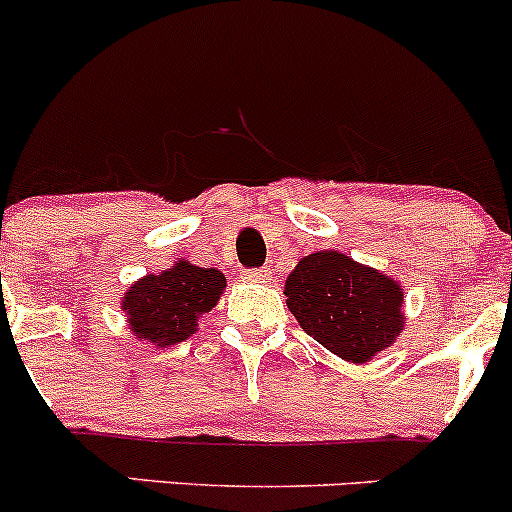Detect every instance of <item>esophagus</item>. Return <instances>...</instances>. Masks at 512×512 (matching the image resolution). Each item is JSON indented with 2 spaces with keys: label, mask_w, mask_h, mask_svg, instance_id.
Instances as JSON below:
<instances>
[{
  "label": "esophagus",
  "mask_w": 512,
  "mask_h": 512,
  "mask_svg": "<svg viewBox=\"0 0 512 512\" xmlns=\"http://www.w3.org/2000/svg\"><path fill=\"white\" fill-rule=\"evenodd\" d=\"M243 279L250 281V284H267V281H272V269H245Z\"/></svg>",
  "instance_id": "34e87169"
}]
</instances>
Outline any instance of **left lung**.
<instances>
[{
    "label": "left lung",
    "mask_w": 512,
    "mask_h": 512,
    "mask_svg": "<svg viewBox=\"0 0 512 512\" xmlns=\"http://www.w3.org/2000/svg\"><path fill=\"white\" fill-rule=\"evenodd\" d=\"M286 305L315 342L351 363H368L404 330L399 281L339 250L301 257L286 276Z\"/></svg>",
    "instance_id": "left-lung-1"
}]
</instances>
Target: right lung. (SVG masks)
I'll use <instances>...</instances> for the list:
<instances>
[{"instance_id": "obj_1", "label": "right lung", "mask_w": 512, "mask_h": 512, "mask_svg": "<svg viewBox=\"0 0 512 512\" xmlns=\"http://www.w3.org/2000/svg\"><path fill=\"white\" fill-rule=\"evenodd\" d=\"M226 276L214 267L178 260L158 274H146L122 293L120 308L134 339L161 346L180 344L199 330V317L216 308Z\"/></svg>"}]
</instances>
